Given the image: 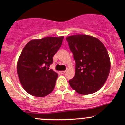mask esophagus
I'll use <instances>...</instances> for the list:
<instances>
[{"label": "esophagus", "mask_w": 125, "mask_h": 125, "mask_svg": "<svg viewBox=\"0 0 125 125\" xmlns=\"http://www.w3.org/2000/svg\"><path fill=\"white\" fill-rule=\"evenodd\" d=\"M65 71H60V73L62 74H65Z\"/></svg>", "instance_id": "obj_1"}]
</instances>
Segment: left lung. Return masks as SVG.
<instances>
[{
    "label": "left lung",
    "mask_w": 125,
    "mask_h": 125,
    "mask_svg": "<svg viewBox=\"0 0 125 125\" xmlns=\"http://www.w3.org/2000/svg\"><path fill=\"white\" fill-rule=\"evenodd\" d=\"M76 62L75 76L69 81L73 89L80 94L97 92L105 84L110 69L106 47L99 39L86 34L66 38Z\"/></svg>",
    "instance_id": "obj_1"
}]
</instances>
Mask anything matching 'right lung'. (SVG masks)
<instances>
[{
  "label": "right lung",
  "instance_id": "obj_1",
  "mask_svg": "<svg viewBox=\"0 0 125 125\" xmlns=\"http://www.w3.org/2000/svg\"><path fill=\"white\" fill-rule=\"evenodd\" d=\"M64 36L31 40L24 47L17 62V74L24 90L33 96L44 97L54 90L58 74L49 70L52 57Z\"/></svg>",
  "mask_w": 125,
  "mask_h": 125
}]
</instances>
